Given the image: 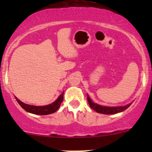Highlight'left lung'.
<instances>
[{
    "label": "left lung",
    "mask_w": 152,
    "mask_h": 152,
    "mask_svg": "<svg viewBox=\"0 0 152 152\" xmlns=\"http://www.w3.org/2000/svg\"><path fill=\"white\" fill-rule=\"evenodd\" d=\"M87 95V101H88V103L90 108H92L93 110L97 112V113H101V114L113 115L116 114V113H121V112L126 110V109L132 104V103H130L125 106H123V107H121V106L120 107H107V106H102L100 104H98L96 103H94V102L91 100V99L89 97V95Z\"/></svg>",
    "instance_id": "8db88e82"
}]
</instances>
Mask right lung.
<instances>
[{"instance_id": "1", "label": "right lung", "mask_w": 152, "mask_h": 152, "mask_svg": "<svg viewBox=\"0 0 152 152\" xmlns=\"http://www.w3.org/2000/svg\"><path fill=\"white\" fill-rule=\"evenodd\" d=\"M63 96H64V92L57 98L55 102L53 103L50 104L48 105L45 106H34V105H29L27 104L23 103L21 102L20 100L18 99L17 97H15L17 102H18L20 107L23 109L26 110L28 113H32V114L35 115H49L51 113H55L58 109L60 107L61 104H62V101H63Z\"/></svg>"}]
</instances>
